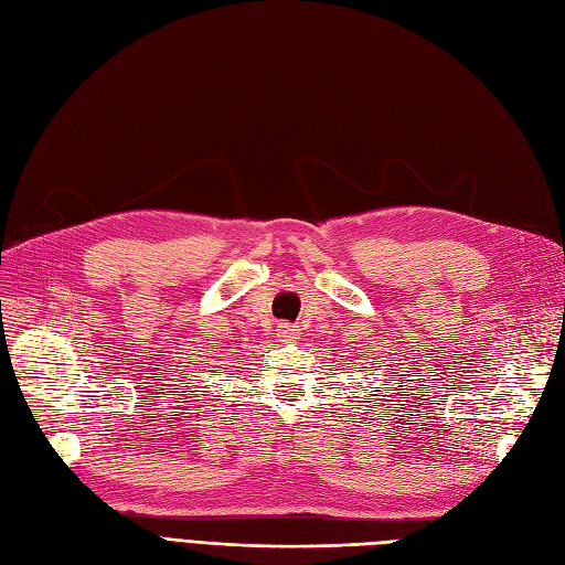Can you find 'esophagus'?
<instances>
[{"instance_id": "34e87169", "label": "esophagus", "mask_w": 565, "mask_h": 565, "mask_svg": "<svg viewBox=\"0 0 565 565\" xmlns=\"http://www.w3.org/2000/svg\"><path fill=\"white\" fill-rule=\"evenodd\" d=\"M278 338L282 342H295V340H299V328L292 326V323H280L278 326Z\"/></svg>"}]
</instances>
